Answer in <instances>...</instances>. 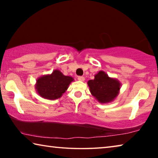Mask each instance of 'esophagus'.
I'll list each match as a JSON object with an SVG mask.
<instances>
[{"mask_svg":"<svg viewBox=\"0 0 158 158\" xmlns=\"http://www.w3.org/2000/svg\"><path fill=\"white\" fill-rule=\"evenodd\" d=\"M78 80L79 81H84V80H85V78L84 77H78Z\"/></svg>","mask_w":158,"mask_h":158,"instance_id":"34e87169","label":"esophagus"}]
</instances>
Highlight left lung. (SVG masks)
Returning <instances> with one entry per match:
<instances>
[{"label":"left lung","mask_w":158,"mask_h":158,"mask_svg":"<svg viewBox=\"0 0 158 158\" xmlns=\"http://www.w3.org/2000/svg\"><path fill=\"white\" fill-rule=\"evenodd\" d=\"M94 79L88 81L90 92L96 100L102 104L114 101L119 94L121 84L116 78L109 77L105 72L99 71Z\"/></svg>","instance_id":"1"}]
</instances>
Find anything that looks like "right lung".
<instances>
[{"label":"right lung","mask_w":158,"mask_h":158,"mask_svg":"<svg viewBox=\"0 0 158 158\" xmlns=\"http://www.w3.org/2000/svg\"><path fill=\"white\" fill-rule=\"evenodd\" d=\"M73 81L74 79L72 77L65 76L60 70L55 69L52 74L39 77L35 88L40 97L54 100L63 95Z\"/></svg>","instance_id":"obj_1"}]
</instances>
